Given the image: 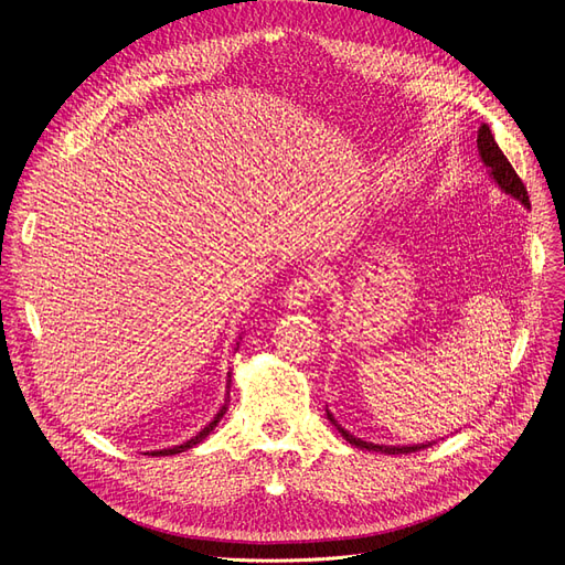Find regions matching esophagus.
I'll use <instances>...</instances> for the list:
<instances>
[{
  "label": "esophagus",
  "instance_id": "obj_1",
  "mask_svg": "<svg viewBox=\"0 0 565 565\" xmlns=\"http://www.w3.org/2000/svg\"><path fill=\"white\" fill-rule=\"evenodd\" d=\"M318 292V281L313 277H298L292 279L286 288L284 305L288 309H307Z\"/></svg>",
  "mask_w": 565,
  "mask_h": 565
}]
</instances>
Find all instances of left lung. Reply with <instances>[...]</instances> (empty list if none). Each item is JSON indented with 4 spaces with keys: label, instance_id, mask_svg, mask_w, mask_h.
Segmentation results:
<instances>
[{
    "label": "left lung",
    "instance_id": "left-lung-1",
    "mask_svg": "<svg viewBox=\"0 0 565 565\" xmlns=\"http://www.w3.org/2000/svg\"><path fill=\"white\" fill-rule=\"evenodd\" d=\"M477 146H479V156H481V162L488 167V173L494 181V185L507 192L509 196L518 199L524 207H531L529 203V194H526V188L524 183L520 181V175L515 173L513 164L507 160V156L501 153V148L497 146L492 132H490V126H481L479 128V137H477ZM328 419L334 424V428L341 433V437L352 444L354 449H366V451H375V454H387V456H398V454H414L419 449H426L430 447L433 441H426V444H405V447H390V444H373V441H366L362 437H354L352 433H348L337 419L334 414L328 409Z\"/></svg>",
    "mask_w": 565,
    "mask_h": 565
}]
</instances>
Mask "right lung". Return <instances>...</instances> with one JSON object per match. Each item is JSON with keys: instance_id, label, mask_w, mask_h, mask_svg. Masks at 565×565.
<instances>
[{"instance_id": "obj_1", "label": "right lung", "mask_w": 565, "mask_h": 565, "mask_svg": "<svg viewBox=\"0 0 565 565\" xmlns=\"http://www.w3.org/2000/svg\"><path fill=\"white\" fill-rule=\"evenodd\" d=\"M243 339V337H241ZM241 339H237V345H241ZM237 350V348H235ZM228 384H231V373H228V380H226V390H228ZM226 409H228V392H226V401H224V405L220 407V412L215 414L213 417V422L207 424L205 428H201L194 437H190L188 441H183V444H178V447H171V449H160V451H151V456H175V454H183V451H188V449H192V447H196L199 441H203L207 435H211L213 430H215V426L222 422V417L226 414Z\"/></svg>"}]
</instances>
